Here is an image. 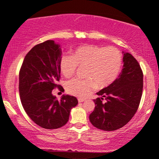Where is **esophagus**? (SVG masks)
Segmentation results:
<instances>
[{
    "instance_id": "1",
    "label": "esophagus",
    "mask_w": 159,
    "mask_h": 159,
    "mask_svg": "<svg viewBox=\"0 0 159 159\" xmlns=\"http://www.w3.org/2000/svg\"><path fill=\"white\" fill-rule=\"evenodd\" d=\"M78 102H83L84 101H85V100H86V99H83V98H78Z\"/></svg>"
}]
</instances>
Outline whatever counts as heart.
<instances>
[{"mask_svg": "<svg viewBox=\"0 0 159 159\" xmlns=\"http://www.w3.org/2000/svg\"><path fill=\"white\" fill-rule=\"evenodd\" d=\"M121 63V54L116 48L87 44L77 48L71 56L62 57L60 71L66 78H70L77 66L85 67L84 76L88 78H73L66 83L68 93L83 97L97 88V84L100 88L111 84L119 74Z\"/></svg>", "mask_w": 159, "mask_h": 159, "instance_id": "heart-1", "label": "heart"}]
</instances>
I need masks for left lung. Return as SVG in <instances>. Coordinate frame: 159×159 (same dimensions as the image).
Here are the masks:
<instances>
[{"instance_id":"obj_1","label":"left lung","mask_w":159,"mask_h":159,"mask_svg":"<svg viewBox=\"0 0 159 159\" xmlns=\"http://www.w3.org/2000/svg\"><path fill=\"white\" fill-rule=\"evenodd\" d=\"M122 53L121 72L111 84L97 93L101 97L93 100L95 109L89 116L95 128L106 131L118 130L128 123L142 97L143 75L140 66L131 54Z\"/></svg>"}]
</instances>
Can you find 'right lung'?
<instances>
[{
    "label": "right lung",
    "mask_w": 159,
    "mask_h": 159,
    "mask_svg": "<svg viewBox=\"0 0 159 159\" xmlns=\"http://www.w3.org/2000/svg\"><path fill=\"white\" fill-rule=\"evenodd\" d=\"M60 45L46 41L26 54L20 71L21 102L29 118L45 129L64 126L71 109L78 104L76 97L62 95L58 100L52 93L60 77ZM63 89L61 87L60 90Z\"/></svg>",
    "instance_id": "1"
}]
</instances>
